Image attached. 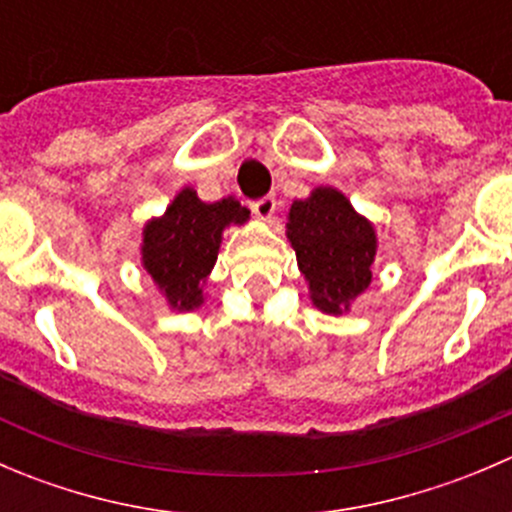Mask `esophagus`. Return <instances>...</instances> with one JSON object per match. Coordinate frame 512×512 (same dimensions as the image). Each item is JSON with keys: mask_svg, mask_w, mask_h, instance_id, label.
I'll use <instances>...</instances> for the list:
<instances>
[{"mask_svg": "<svg viewBox=\"0 0 512 512\" xmlns=\"http://www.w3.org/2000/svg\"><path fill=\"white\" fill-rule=\"evenodd\" d=\"M250 208L260 220H270L272 213H275V208H277V198L275 195H262V198L252 200Z\"/></svg>", "mask_w": 512, "mask_h": 512, "instance_id": "esophagus-1", "label": "esophagus"}]
</instances>
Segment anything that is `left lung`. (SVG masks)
<instances>
[{"label":"left lung","mask_w":512,"mask_h":512,"mask_svg":"<svg viewBox=\"0 0 512 512\" xmlns=\"http://www.w3.org/2000/svg\"><path fill=\"white\" fill-rule=\"evenodd\" d=\"M287 237L297 265L309 280L312 302L322 312L342 314L371 282L376 235L334 188H317L312 198L294 200Z\"/></svg>","instance_id":"left-lung-1"}]
</instances>
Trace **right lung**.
<instances>
[{
  "label": "right lung",
  "instance_id": "add662e5",
  "mask_svg": "<svg viewBox=\"0 0 512 512\" xmlns=\"http://www.w3.org/2000/svg\"><path fill=\"white\" fill-rule=\"evenodd\" d=\"M250 210L237 200L203 203L195 190L185 188L163 218L143 230V265L165 292L170 307L188 312L203 302L200 282L213 270L220 235L230 223H245Z\"/></svg>",
  "mask_w": 512,
  "mask_h": 512
}]
</instances>
